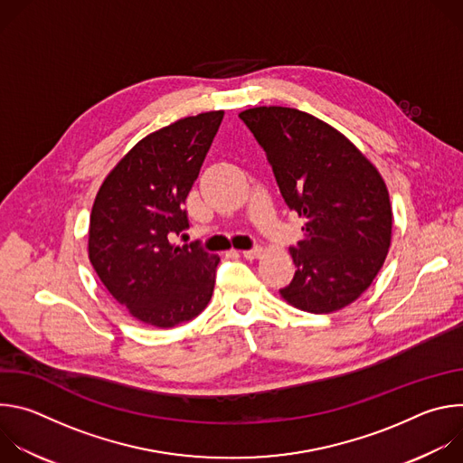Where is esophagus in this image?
I'll return each instance as SVG.
<instances>
[{
  "label": "esophagus",
  "mask_w": 463,
  "mask_h": 463,
  "mask_svg": "<svg viewBox=\"0 0 463 463\" xmlns=\"http://www.w3.org/2000/svg\"><path fill=\"white\" fill-rule=\"evenodd\" d=\"M260 254H261V249H260V247H252V249L241 250V256H243L245 260H254V258H258Z\"/></svg>",
  "instance_id": "esophagus-1"
}]
</instances>
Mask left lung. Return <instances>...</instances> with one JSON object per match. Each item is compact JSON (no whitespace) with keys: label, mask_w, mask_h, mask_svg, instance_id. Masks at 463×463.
Wrapping results in <instances>:
<instances>
[{"label":"left lung","mask_w":463,"mask_h":463,"mask_svg":"<svg viewBox=\"0 0 463 463\" xmlns=\"http://www.w3.org/2000/svg\"><path fill=\"white\" fill-rule=\"evenodd\" d=\"M268 156L286 205L306 220L289 247L295 277L284 300L332 313L357 300L386 258L392 207L375 166L335 128L282 106L240 113Z\"/></svg>","instance_id":"obj_1"}]
</instances>
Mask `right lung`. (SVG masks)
I'll list each match as a JSON object with an SVG mask.
<instances>
[{
	"label": "right lung",
	"instance_id": "add662e5",
	"mask_svg": "<svg viewBox=\"0 0 463 463\" xmlns=\"http://www.w3.org/2000/svg\"><path fill=\"white\" fill-rule=\"evenodd\" d=\"M223 111L184 117L146 136L104 179L90 218V260L111 297L137 320L174 327L200 315L220 258L174 243L184 200L218 134Z\"/></svg>",
	"mask_w": 463,
	"mask_h": 463
}]
</instances>
